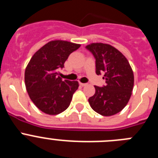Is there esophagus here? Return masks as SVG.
<instances>
[{
  "label": "esophagus",
  "mask_w": 158,
  "mask_h": 158,
  "mask_svg": "<svg viewBox=\"0 0 158 158\" xmlns=\"http://www.w3.org/2000/svg\"><path fill=\"white\" fill-rule=\"evenodd\" d=\"M80 85H81V86H86V85H88V84H86V83H81V82H80Z\"/></svg>",
  "instance_id": "34e87169"
}]
</instances>
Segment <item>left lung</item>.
Returning <instances> with one entry per match:
<instances>
[{"label": "left lung", "instance_id": "obj_1", "mask_svg": "<svg viewBox=\"0 0 158 158\" xmlns=\"http://www.w3.org/2000/svg\"><path fill=\"white\" fill-rule=\"evenodd\" d=\"M86 49L96 59V73L104 72L106 85H95L96 93L89 99V104L96 112L111 116L122 111L127 104L134 87V73L123 54L109 44L91 43Z\"/></svg>", "mask_w": 158, "mask_h": 158}]
</instances>
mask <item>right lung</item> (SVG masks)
I'll return each instance as SVG.
<instances>
[{
	"label": "right lung",
	"instance_id": "add662e5",
	"mask_svg": "<svg viewBox=\"0 0 158 158\" xmlns=\"http://www.w3.org/2000/svg\"><path fill=\"white\" fill-rule=\"evenodd\" d=\"M80 47L68 41L54 40L31 58L25 69V85L31 100L43 112L58 115L70 104L79 85L77 81H62L58 69L63 68L69 54Z\"/></svg>",
	"mask_w": 158,
	"mask_h": 158
}]
</instances>
